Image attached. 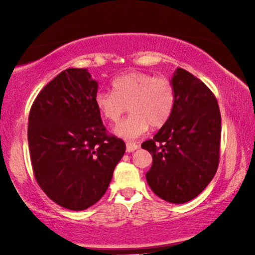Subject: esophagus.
Here are the masks:
<instances>
[{"mask_svg": "<svg viewBox=\"0 0 255 255\" xmlns=\"http://www.w3.org/2000/svg\"><path fill=\"white\" fill-rule=\"evenodd\" d=\"M139 146L135 144V142H127V152L130 153V152H133L135 149H138Z\"/></svg>", "mask_w": 255, "mask_h": 255, "instance_id": "esophagus-1", "label": "esophagus"}]
</instances>
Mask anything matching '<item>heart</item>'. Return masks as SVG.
<instances>
[{"label": "heart", "mask_w": 255, "mask_h": 255, "mask_svg": "<svg viewBox=\"0 0 255 255\" xmlns=\"http://www.w3.org/2000/svg\"><path fill=\"white\" fill-rule=\"evenodd\" d=\"M113 93L99 92L95 106L107 121L116 123L128 109L131 115L114 128L118 137L132 140L165 125L175 106V89L168 79L142 72H128L111 82Z\"/></svg>", "instance_id": "1"}]
</instances>
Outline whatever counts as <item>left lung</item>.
<instances>
[{
    "mask_svg": "<svg viewBox=\"0 0 255 255\" xmlns=\"http://www.w3.org/2000/svg\"><path fill=\"white\" fill-rule=\"evenodd\" d=\"M170 82L175 89L172 116L141 147L153 158L146 173L153 193L182 204L198 196L217 172L222 120L217 100L201 80L176 68Z\"/></svg>",
    "mask_w": 255,
    "mask_h": 255,
    "instance_id": "obj_1",
    "label": "left lung"
}]
</instances>
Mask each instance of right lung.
I'll list each match as a JSON object with an SVG mask.
<instances>
[{"label": "right lung", "instance_id": "right-lung-1", "mask_svg": "<svg viewBox=\"0 0 255 255\" xmlns=\"http://www.w3.org/2000/svg\"><path fill=\"white\" fill-rule=\"evenodd\" d=\"M97 89L86 68H68L41 89L30 110L34 177L52 201L69 210L101 200L125 153L124 141L107 134L95 106Z\"/></svg>", "mask_w": 255, "mask_h": 255}]
</instances>
